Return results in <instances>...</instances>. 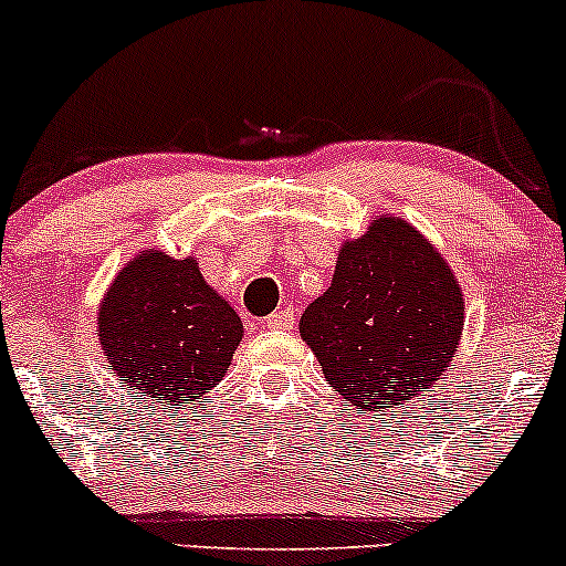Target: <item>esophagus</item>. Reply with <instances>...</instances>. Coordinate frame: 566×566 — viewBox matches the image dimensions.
Here are the masks:
<instances>
[{"label":"esophagus","instance_id":"esophagus-1","mask_svg":"<svg viewBox=\"0 0 566 566\" xmlns=\"http://www.w3.org/2000/svg\"><path fill=\"white\" fill-rule=\"evenodd\" d=\"M293 322V312H290V308H282V312H273L271 316H265L263 327H269V331H290Z\"/></svg>","mask_w":566,"mask_h":566}]
</instances>
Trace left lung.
Returning a JSON list of instances; mask_svg holds the SVG:
<instances>
[{"label": "left lung", "instance_id": "1", "mask_svg": "<svg viewBox=\"0 0 566 566\" xmlns=\"http://www.w3.org/2000/svg\"><path fill=\"white\" fill-rule=\"evenodd\" d=\"M464 303L446 260L408 222L378 217L346 241L331 290L301 316L325 378L363 411H395L449 368Z\"/></svg>", "mask_w": 566, "mask_h": 566}]
</instances>
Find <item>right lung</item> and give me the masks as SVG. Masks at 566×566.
<instances>
[{
	"label": "right lung",
	"instance_id": "add662e5",
	"mask_svg": "<svg viewBox=\"0 0 566 566\" xmlns=\"http://www.w3.org/2000/svg\"><path fill=\"white\" fill-rule=\"evenodd\" d=\"M244 327L203 282L196 260L145 252L132 260L98 308V338L109 368L139 400H201L222 376Z\"/></svg>",
	"mask_w": 566,
	"mask_h": 566
}]
</instances>
